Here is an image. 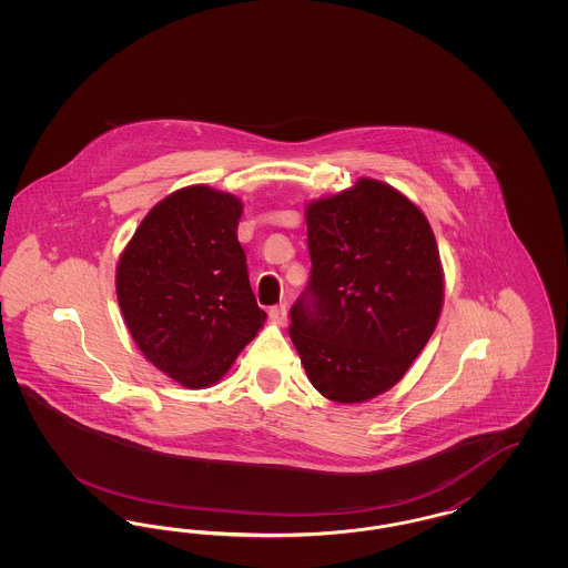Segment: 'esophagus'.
Instances as JSON below:
<instances>
[{"mask_svg":"<svg viewBox=\"0 0 568 568\" xmlns=\"http://www.w3.org/2000/svg\"><path fill=\"white\" fill-rule=\"evenodd\" d=\"M268 315H271L272 322H274L276 325L287 324V306H285V304H276V306H271Z\"/></svg>","mask_w":568,"mask_h":568,"instance_id":"1","label":"esophagus"}]
</instances>
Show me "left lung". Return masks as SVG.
<instances>
[{
	"instance_id": "8db88e82",
	"label": "left lung",
	"mask_w": 568,
	"mask_h": 568,
	"mask_svg": "<svg viewBox=\"0 0 568 568\" xmlns=\"http://www.w3.org/2000/svg\"><path fill=\"white\" fill-rule=\"evenodd\" d=\"M311 281L290 336L313 387L366 403L405 377L438 324L445 283L433 227L375 179L306 204Z\"/></svg>"
}]
</instances>
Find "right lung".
Here are the masks:
<instances>
[{
  "label": "right lung",
  "mask_w": 568,
  "mask_h": 568,
  "mask_svg": "<svg viewBox=\"0 0 568 568\" xmlns=\"http://www.w3.org/2000/svg\"><path fill=\"white\" fill-rule=\"evenodd\" d=\"M243 202L191 185L142 219L116 264V300L142 355L183 387L223 377L266 322L239 243Z\"/></svg>",
  "instance_id": "obj_1"
}]
</instances>
